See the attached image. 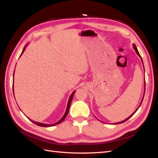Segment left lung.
Segmentation results:
<instances>
[{
    "label": "left lung",
    "mask_w": 158,
    "mask_h": 158,
    "mask_svg": "<svg viewBox=\"0 0 158 158\" xmlns=\"http://www.w3.org/2000/svg\"><path fill=\"white\" fill-rule=\"evenodd\" d=\"M133 48H134V49H135V52H136V53H137V55H138L140 58V59H141V60H142V62H143V60H142V58H141V56H140V55L139 54V51H138V49H137V48H136V45L135 44H133ZM143 67H144V65H143ZM144 96H145V94H144V95H143V99H142V100H141V102H140V105L139 106V107L138 108H137V109L135 110V112H134L132 115H131L130 116H129L128 117H127V119H124L123 121H122V122H117V123H115V124H119V123H123V122H126V121L128 119H130L131 117H132L134 114H135L136 111H137V110L139 109V108L140 107V106L141 105V104H142V102H143V98H144Z\"/></svg>",
    "instance_id": "1"
}]
</instances>
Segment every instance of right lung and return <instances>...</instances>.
Wrapping results in <instances>:
<instances>
[{
	"instance_id": "obj_1",
	"label": "right lung",
	"mask_w": 158,
	"mask_h": 158,
	"mask_svg": "<svg viewBox=\"0 0 158 158\" xmlns=\"http://www.w3.org/2000/svg\"><path fill=\"white\" fill-rule=\"evenodd\" d=\"M27 45H28V44H26V45H25L24 48H23V51H22V53H21V55L23 53V52L25 51L26 48V47H27ZM21 55H20V56H21ZM14 73H15V71H14ZM14 73H13V78H14ZM13 94H14V89H13ZM75 91H74V92L72 93V94L70 95V98H69V102H68V105H67L66 110V112H65V113H64V115H63V117L58 121V122H56V123H53V124H45V123H40V122H35V121H33V120H32V119H29V118H28V119H29L30 120H31L32 123H34L35 124H36V125H37V126H41V127H51V126H53L58 125V124H59V123H60L61 122H62L63 121H64V119L66 118V117L67 116V115H68L69 111V109H70V103H71L73 97V96H74V94H75Z\"/></svg>"
}]
</instances>
